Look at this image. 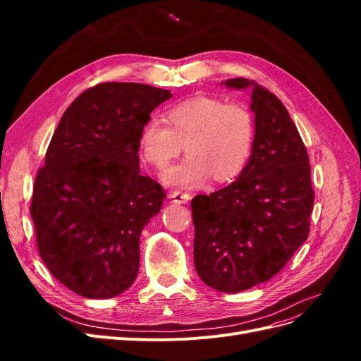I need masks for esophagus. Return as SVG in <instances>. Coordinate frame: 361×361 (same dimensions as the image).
I'll list each match as a JSON object with an SVG mask.
<instances>
[{"mask_svg": "<svg viewBox=\"0 0 361 361\" xmlns=\"http://www.w3.org/2000/svg\"><path fill=\"white\" fill-rule=\"evenodd\" d=\"M170 197L173 199L174 203H179V204H183V203H188L190 199H191V194L188 192H182V191H173L170 194Z\"/></svg>", "mask_w": 361, "mask_h": 361, "instance_id": "obj_1", "label": "esophagus"}]
</instances>
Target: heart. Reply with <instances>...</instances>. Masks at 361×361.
<instances>
[{
  "mask_svg": "<svg viewBox=\"0 0 361 361\" xmlns=\"http://www.w3.org/2000/svg\"><path fill=\"white\" fill-rule=\"evenodd\" d=\"M167 122L152 117L140 130V154L157 170H164L188 152L178 166L164 173L162 180L176 187H197L211 176L231 180L243 171L253 150L255 120L243 104L195 96L173 105Z\"/></svg>",
  "mask_w": 361,
  "mask_h": 361,
  "instance_id": "heart-1",
  "label": "heart"
}]
</instances>
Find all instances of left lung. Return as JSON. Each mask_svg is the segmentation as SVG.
<instances>
[{"mask_svg": "<svg viewBox=\"0 0 361 361\" xmlns=\"http://www.w3.org/2000/svg\"><path fill=\"white\" fill-rule=\"evenodd\" d=\"M251 89L255 143L236 180L191 202L194 265L215 290L235 293L274 277L307 239L314 192L309 155L279 97L255 81H223Z\"/></svg>", "mask_w": 361, "mask_h": 361, "instance_id": "obj_1", "label": "left lung"}]
</instances>
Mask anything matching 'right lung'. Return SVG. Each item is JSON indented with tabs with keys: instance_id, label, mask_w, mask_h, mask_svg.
Listing matches in <instances>:
<instances>
[{
	"instance_id": "add662e5",
	"label": "right lung",
	"mask_w": 361,
	"mask_h": 361,
	"mask_svg": "<svg viewBox=\"0 0 361 361\" xmlns=\"http://www.w3.org/2000/svg\"><path fill=\"white\" fill-rule=\"evenodd\" d=\"M170 97L146 84H97L52 135L30 212L42 260L84 298L117 297L137 279L141 231L166 199L140 174V130Z\"/></svg>"
}]
</instances>
